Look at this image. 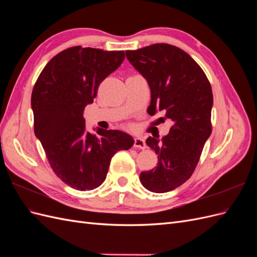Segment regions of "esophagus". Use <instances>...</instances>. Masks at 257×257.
<instances>
[{
    "label": "esophagus",
    "mask_w": 257,
    "mask_h": 257,
    "mask_svg": "<svg viewBox=\"0 0 257 257\" xmlns=\"http://www.w3.org/2000/svg\"><path fill=\"white\" fill-rule=\"evenodd\" d=\"M134 148H138V149H146V143L142 137H135Z\"/></svg>",
    "instance_id": "1"
}]
</instances>
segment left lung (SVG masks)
Returning <instances> with one entry per match:
<instances>
[{"label":"left lung","instance_id":"1","mask_svg":"<svg viewBox=\"0 0 257 257\" xmlns=\"http://www.w3.org/2000/svg\"><path fill=\"white\" fill-rule=\"evenodd\" d=\"M125 53L150 87L148 113L165 111L173 122L168 135L146 141L158 154V166L141 174L142 184L154 193L173 191L192 176L211 135V85L196 62L176 46L154 44Z\"/></svg>","mask_w":257,"mask_h":257}]
</instances>
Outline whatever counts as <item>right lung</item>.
I'll return each instance as SVG.
<instances>
[{
  "mask_svg": "<svg viewBox=\"0 0 257 257\" xmlns=\"http://www.w3.org/2000/svg\"><path fill=\"white\" fill-rule=\"evenodd\" d=\"M124 51L76 46L53 57L33 88L34 133L50 166L73 189L91 191L102 184L111 158L134 145L131 135L97 128L85 131L83 111L96 97L99 83L124 60Z\"/></svg>",
  "mask_w": 257,
  "mask_h": 257,
  "instance_id": "right-lung-1",
  "label": "right lung"
}]
</instances>
